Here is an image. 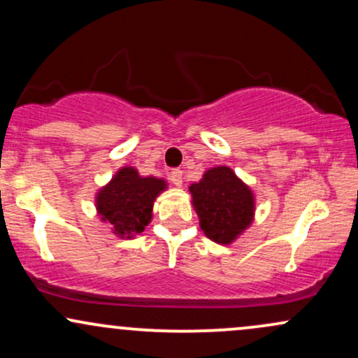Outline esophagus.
<instances>
[{
	"label": "esophagus",
	"instance_id": "1",
	"mask_svg": "<svg viewBox=\"0 0 358 358\" xmlns=\"http://www.w3.org/2000/svg\"><path fill=\"white\" fill-rule=\"evenodd\" d=\"M170 182L176 185V187H182L183 183V171L178 170V168H175V170L170 171Z\"/></svg>",
	"mask_w": 358,
	"mask_h": 358
}]
</instances>
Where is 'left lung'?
<instances>
[{
	"label": "left lung",
	"instance_id": "1",
	"mask_svg": "<svg viewBox=\"0 0 358 358\" xmlns=\"http://www.w3.org/2000/svg\"><path fill=\"white\" fill-rule=\"evenodd\" d=\"M200 227L208 239L231 244L252 222L254 196L227 166L208 170L190 187Z\"/></svg>",
	"mask_w": 358,
	"mask_h": 358
}]
</instances>
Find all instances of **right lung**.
Returning <instances> with one entry per match:
<instances>
[{"label": "right lung", "instance_id": "obj_1", "mask_svg": "<svg viewBox=\"0 0 358 358\" xmlns=\"http://www.w3.org/2000/svg\"><path fill=\"white\" fill-rule=\"evenodd\" d=\"M166 183L153 176H139L134 168H122L97 195V210L121 237L141 234L151 220L153 202Z\"/></svg>", "mask_w": 358, "mask_h": 358}]
</instances>
